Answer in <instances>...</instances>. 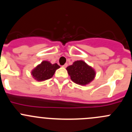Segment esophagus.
Masks as SVG:
<instances>
[{"mask_svg": "<svg viewBox=\"0 0 132 132\" xmlns=\"http://www.w3.org/2000/svg\"><path fill=\"white\" fill-rule=\"evenodd\" d=\"M68 66V64H65L64 65H63V66H62V67L63 68H66Z\"/></svg>", "mask_w": 132, "mask_h": 132, "instance_id": "esophagus-1", "label": "esophagus"}]
</instances>
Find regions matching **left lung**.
<instances>
[{"label": "left lung", "instance_id": "left-lung-1", "mask_svg": "<svg viewBox=\"0 0 132 132\" xmlns=\"http://www.w3.org/2000/svg\"><path fill=\"white\" fill-rule=\"evenodd\" d=\"M72 81L80 85H86L94 79L95 71L83 61H77L66 68Z\"/></svg>", "mask_w": 132, "mask_h": 132}]
</instances>
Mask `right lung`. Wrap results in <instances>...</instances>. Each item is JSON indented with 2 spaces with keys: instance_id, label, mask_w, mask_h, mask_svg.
<instances>
[{
  "instance_id": "obj_1",
  "label": "right lung",
  "mask_w": 132,
  "mask_h": 132,
  "mask_svg": "<svg viewBox=\"0 0 132 132\" xmlns=\"http://www.w3.org/2000/svg\"><path fill=\"white\" fill-rule=\"evenodd\" d=\"M60 66L57 63L52 64L49 61H43L31 71L33 77L37 81H44L53 77L55 72Z\"/></svg>"
}]
</instances>
